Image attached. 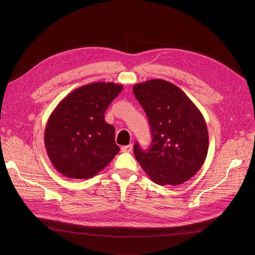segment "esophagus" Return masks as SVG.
<instances>
[{"label": "esophagus", "mask_w": 255, "mask_h": 255, "mask_svg": "<svg viewBox=\"0 0 255 255\" xmlns=\"http://www.w3.org/2000/svg\"><path fill=\"white\" fill-rule=\"evenodd\" d=\"M133 149V145L132 144H128V145H123L122 148H121V151L124 152V153H130Z\"/></svg>", "instance_id": "obj_1"}]
</instances>
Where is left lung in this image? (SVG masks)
<instances>
[{"mask_svg":"<svg viewBox=\"0 0 255 255\" xmlns=\"http://www.w3.org/2000/svg\"><path fill=\"white\" fill-rule=\"evenodd\" d=\"M152 132L149 150L134 144V155L148 177L158 185L177 186L203 166L209 149L204 116L177 86L150 79L133 87Z\"/></svg>","mask_w":255,"mask_h":255,"instance_id":"8db88e82","label":"left lung"}]
</instances>
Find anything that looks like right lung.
I'll return each mask as SVG.
<instances>
[{"label": "right lung", "mask_w": 255, "mask_h": 255, "mask_svg": "<svg viewBox=\"0 0 255 255\" xmlns=\"http://www.w3.org/2000/svg\"><path fill=\"white\" fill-rule=\"evenodd\" d=\"M123 90L115 83H93L68 94L48 118L44 132L47 156L69 179H90L119 153L115 127L104 114Z\"/></svg>", "instance_id": "1"}]
</instances>
